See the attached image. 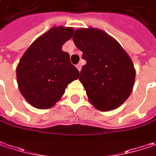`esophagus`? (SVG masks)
Instances as JSON below:
<instances>
[{
    "label": "esophagus",
    "instance_id": "1",
    "mask_svg": "<svg viewBox=\"0 0 156 156\" xmlns=\"http://www.w3.org/2000/svg\"><path fill=\"white\" fill-rule=\"evenodd\" d=\"M76 67H77V69L79 70V72H81V70H82V64H80V63L77 64V65H76Z\"/></svg>",
    "mask_w": 156,
    "mask_h": 156
}]
</instances>
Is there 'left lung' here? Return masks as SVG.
I'll use <instances>...</instances> for the list:
<instances>
[{"label": "left lung", "mask_w": 156, "mask_h": 156, "mask_svg": "<svg viewBox=\"0 0 156 156\" xmlns=\"http://www.w3.org/2000/svg\"><path fill=\"white\" fill-rule=\"evenodd\" d=\"M73 41L87 61L79 80L89 101L102 112L119 107L131 95L135 80L128 54L117 40L99 29H78Z\"/></svg>", "instance_id": "obj_1"}]
</instances>
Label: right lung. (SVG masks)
Here are the masks:
<instances>
[{"instance_id": "right-lung-1", "label": "right lung", "mask_w": 156, "mask_h": 156, "mask_svg": "<svg viewBox=\"0 0 156 156\" xmlns=\"http://www.w3.org/2000/svg\"><path fill=\"white\" fill-rule=\"evenodd\" d=\"M74 34L70 27L51 28L30 45L16 67L20 92L37 109H49L64 95L68 83L79 78L63 44Z\"/></svg>"}]
</instances>
